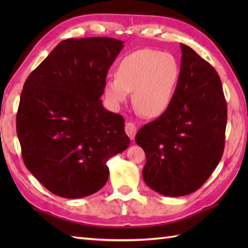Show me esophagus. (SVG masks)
Masks as SVG:
<instances>
[{
    "mask_svg": "<svg viewBox=\"0 0 248 248\" xmlns=\"http://www.w3.org/2000/svg\"><path fill=\"white\" fill-rule=\"evenodd\" d=\"M125 131L127 133V136L130 138V140H133L134 137H136V132H137V126L132 122L126 123L125 125Z\"/></svg>",
    "mask_w": 248,
    "mask_h": 248,
    "instance_id": "obj_1",
    "label": "esophagus"
}]
</instances>
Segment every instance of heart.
Here are the masks:
<instances>
[{
    "mask_svg": "<svg viewBox=\"0 0 248 248\" xmlns=\"http://www.w3.org/2000/svg\"><path fill=\"white\" fill-rule=\"evenodd\" d=\"M176 59L168 52L142 48L127 55L119 64L117 77L104 84V95L112 108L128 98L140 115L154 118L168 109L179 79Z\"/></svg>",
    "mask_w": 248,
    "mask_h": 248,
    "instance_id": "b5f03b06",
    "label": "heart"
}]
</instances>
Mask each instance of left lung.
I'll use <instances>...</instances> for the list:
<instances>
[{"label": "left lung", "mask_w": 248, "mask_h": 248, "mask_svg": "<svg viewBox=\"0 0 248 248\" xmlns=\"http://www.w3.org/2000/svg\"><path fill=\"white\" fill-rule=\"evenodd\" d=\"M180 46L181 68L170 107L136 136L147 158L142 179L167 197L187 196L207 181L221 159L227 126L219 76L192 48Z\"/></svg>", "instance_id": "8db88e82"}]
</instances>
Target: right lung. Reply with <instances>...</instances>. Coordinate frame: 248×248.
I'll return each instance as SVG.
<instances>
[{"instance_id":"obj_1","label":"right lung","mask_w":248,"mask_h":248,"mask_svg":"<svg viewBox=\"0 0 248 248\" xmlns=\"http://www.w3.org/2000/svg\"><path fill=\"white\" fill-rule=\"evenodd\" d=\"M123 44L109 37L66 39L25 82L16 115L22 159L56 196L80 199L100 190L107 161L130 144L124 118L100 99Z\"/></svg>"}]
</instances>
